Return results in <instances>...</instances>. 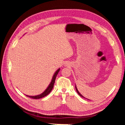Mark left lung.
<instances>
[{"label": "left lung", "instance_id": "left-lung-1", "mask_svg": "<svg viewBox=\"0 0 125 125\" xmlns=\"http://www.w3.org/2000/svg\"><path fill=\"white\" fill-rule=\"evenodd\" d=\"M75 89H76V91H77V92L78 93V94H79V95L80 96H82V98H85V97H84V96H83V95H82L81 94H80V93L79 92V91H78V89H77V86H76V84H75ZM85 99H86V98H85ZM88 100H89V99H88Z\"/></svg>", "mask_w": 125, "mask_h": 125}]
</instances>
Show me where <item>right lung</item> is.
Instances as JSON below:
<instances>
[{
	"label": "right lung",
	"instance_id": "right-lung-1",
	"mask_svg": "<svg viewBox=\"0 0 125 125\" xmlns=\"http://www.w3.org/2000/svg\"><path fill=\"white\" fill-rule=\"evenodd\" d=\"M60 71V68H59L57 70L56 72H55V73H54L53 75L52 78V80H51V83H50L49 85L47 86V88L44 91V92L41 93V94L40 95H35V96H30V95H26L27 97H29V98H32V99H40V98H43V97L46 96V95H47L49 94V93L51 92V90H52L53 88V85H54V83L55 82V80H56V78L57 75L58 73Z\"/></svg>",
	"mask_w": 125,
	"mask_h": 125
}]
</instances>
